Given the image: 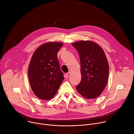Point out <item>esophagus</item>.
I'll list each match as a JSON object with an SVG mask.
<instances>
[{
	"label": "esophagus",
	"mask_w": 134,
	"mask_h": 134,
	"mask_svg": "<svg viewBox=\"0 0 134 134\" xmlns=\"http://www.w3.org/2000/svg\"><path fill=\"white\" fill-rule=\"evenodd\" d=\"M68 76H69L68 74V73H66V74H65V77L66 79H68Z\"/></svg>",
	"instance_id": "obj_1"
}]
</instances>
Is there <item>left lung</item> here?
<instances>
[{
    "mask_svg": "<svg viewBox=\"0 0 134 134\" xmlns=\"http://www.w3.org/2000/svg\"><path fill=\"white\" fill-rule=\"evenodd\" d=\"M72 46L79 54L82 79L76 86L86 99L98 97L104 90L109 76V64L103 49L90 41L74 42Z\"/></svg>",
    "mask_w": 134,
    "mask_h": 134,
    "instance_id": "1",
    "label": "left lung"
}]
</instances>
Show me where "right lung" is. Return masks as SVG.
<instances>
[{"mask_svg": "<svg viewBox=\"0 0 134 134\" xmlns=\"http://www.w3.org/2000/svg\"><path fill=\"white\" fill-rule=\"evenodd\" d=\"M60 42H50L38 48L29 67L28 75L31 88L42 100L52 98L64 81L57 53L63 46Z\"/></svg>", "mask_w": 134, "mask_h": 134, "instance_id": "obj_1", "label": "right lung"}]
</instances>
